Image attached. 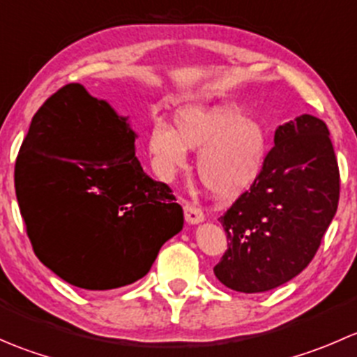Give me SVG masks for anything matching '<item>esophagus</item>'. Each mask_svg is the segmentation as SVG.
<instances>
[{
  "mask_svg": "<svg viewBox=\"0 0 357 357\" xmlns=\"http://www.w3.org/2000/svg\"><path fill=\"white\" fill-rule=\"evenodd\" d=\"M185 219L188 225H199V222L204 221V212L200 211L197 205L193 204H185Z\"/></svg>",
  "mask_w": 357,
  "mask_h": 357,
  "instance_id": "obj_1",
  "label": "esophagus"
}]
</instances>
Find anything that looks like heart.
I'll return each instance as SVG.
<instances>
[{
    "label": "heart",
    "mask_w": 357,
    "mask_h": 357,
    "mask_svg": "<svg viewBox=\"0 0 357 357\" xmlns=\"http://www.w3.org/2000/svg\"><path fill=\"white\" fill-rule=\"evenodd\" d=\"M176 128L157 122L149 132V152L162 178L185 167L190 149L200 150V181L218 199H236L259 181L268 157L261 124L228 105L197 103L176 112Z\"/></svg>",
    "instance_id": "heart-1"
}]
</instances>
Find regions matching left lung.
<instances>
[{"label":"left lung","mask_w":357,"mask_h":357,"mask_svg":"<svg viewBox=\"0 0 357 357\" xmlns=\"http://www.w3.org/2000/svg\"><path fill=\"white\" fill-rule=\"evenodd\" d=\"M340 176L321 119L278 126L261 178L222 218L228 250L214 275L243 294L290 282L314 257L338 205Z\"/></svg>","instance_id":"obj_1"}]
</instances>
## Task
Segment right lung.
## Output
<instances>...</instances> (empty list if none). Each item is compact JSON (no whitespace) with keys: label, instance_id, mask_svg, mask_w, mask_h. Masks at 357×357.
Here are the masks:
<instances>
[{"label":"right lung","instance_id":"add662e5","mask_svg":"<svg viewBox=\"0 0 357 357\" xmlns=\"http://www.w3.org/2000/svg\"><path fill=\"white\" fill-rule=\"evenodd\" d=\"M129 117L67 84L32 117L15 193L39 261L70 285L103 291L143 278L183 229L171 188L143 171Z\"/></svg>","mask_w":357,"mask_h":357}]
</instances>
